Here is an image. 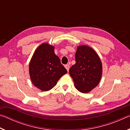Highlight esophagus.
Returning <instances> with one entry per match:
<instances>
[{"mask_svg": "<svg viewBox=\"0 0 130 130\" xmlns=\"http://www.w3.org/2000/svg\"><path fill=\"white\" fill-rule=\"evenodd\" d=\"M65 68H66V69L68 70V72L69 71V65L67 64V65H65Z\"/></svg>", "mask_w": 130, "mask_h": 130, "instance_id": "34e87169", "label": "esophagus"}]
</instances>
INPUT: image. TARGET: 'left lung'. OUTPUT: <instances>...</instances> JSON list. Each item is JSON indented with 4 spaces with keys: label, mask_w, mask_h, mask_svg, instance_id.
I'll return each instance as SVG.
<instances>
[{
    "label": "left lung",
    "mask_w": 130,
    "mask_h": 130,
    "mask_svg": "<svg viewBox=\"0 0 130 130\" xmlns=\"http://www.w3.org/2000/svg\"><path fill=\"white\" fill-rule=\"evenodd\" d=\"M76 63L70 68L69 74L79 92L87 93L98 86L102 76V63L92 47L80 45L77 48Z\"/></svg>",
    "instance_id": "8db88e82"
}]
</instances>
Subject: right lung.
<instances>
[{
	"instance_id": "obj_1",
	"label": "right lung",
	"mask_w": 130,
	"mask_h": 130,
	"mask_svg": "<svg viewBox=\"0 0 130 130\" xmlns=\"http://www.w3.org/2000/svg\"><path fill=\"white\" fill-rule=\"evenodd\" d=\"M67 70L54 53V46L43 43L37 48L29 63V74L32 83L42 91H47L57 84Z\"/></svg>"
}]
</instances>
